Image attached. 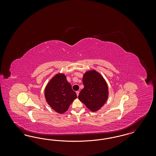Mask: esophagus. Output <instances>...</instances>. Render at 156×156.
Segmentation results:
<instances>
[{
  "mask_svg": "<svg viewBox=\"0 0 156 156\" xmlns=\"http://www.w3.org/2000/svg\"><path fill=\"white\" fill-rule=\"evenodd\" d=\"M79 93H80V92H79V91H76V95H77V96H78Z\"/></svg>",
  "mask_w": 156,
  "mask_h": 156,
  "instance_id": "34e87169",
  "label": "esophagus"
}]
</instances>
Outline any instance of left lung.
I'll return each instance as SVG.
<instances>
[{"mask_svg": "<svg viewBox=\"0 0 156 156\" xmlns=\"http://www.w3.org/2000/svg\"><path fill=\"white\" fill-rule=\"evenodd\" d=\"M84 88L78 99L91 111H98L108 98V87L103 76L95 70L86 72L82 78Z\"/></svg>", "mask_w": 156, "mask_h": 156, "instance_id": "obj_1", "label": "left lung"}]
</instances>
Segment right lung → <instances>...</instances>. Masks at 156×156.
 <instances>
[{"label":"right lung","mask_w":156,"mask_h":156,"mask_svg":"<svg viewBox=\"0 0 156 156\" xmlns=\"http://www.w3.org/2000/svg\"><path fill=\"white\" fill-rule=\"evenodd\" d=\"M44 95L47 102L58 113L67 111L77 97L63 74H58L52 77L45 87Z\"/></svg>","instance_id":"obj_1"}]
</instances>
